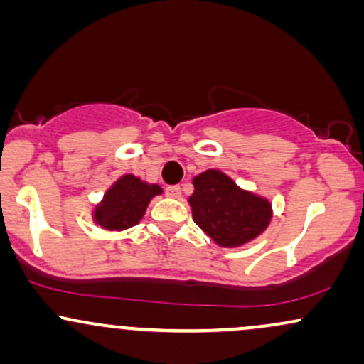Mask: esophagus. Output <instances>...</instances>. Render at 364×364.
Listing matches in <instances>:
<instances>
[{"label":"esophagus","instance_id":"esophagus-1","mask_svg":"<svg viewBox=\"0 0 364 364\" xmlns=\"http://www.w3.org/2000/svg\"><path fill=\"white\" fill-rule=\"evenodd\" d=\"M166 195H168L169 198H179V196H181V188H179V186H168V188H166Z\"/></svg>","mask_w":364,"mask_h":364}]
</instances>
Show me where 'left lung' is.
Returning <instances> with one entry per match:
<instances>
[{
    "label": "left lung",
    "mask_w": 364,
    "mask_h": 364,
    "mask_svg": "<svg viewBox=\"0 0 364 364\" xmlns=\"http://www.w3.org/2000/svg\"><path fill=\"white\" fill-rule=\"evenodd\" d=\"M195 191L188 198L195 224L223 248H237L269 228L272 203L243 190L219 169L193 178Z\"/></svg>",
    "instance_id": "left-lung-1"
}]
</instances>
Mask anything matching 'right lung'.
<instances>
[{
    "mask_svg": "<svg viewBox=\"0 0 364 364\" xmlns=\"http://www.w3.org/2000/svg\"><path fill=\"white\" fill-rule=\"evenodd\" d=\"M161 193L162 188L159 185L124 174L104 193V198L92 212V219L106 231H124L140 223L150 200Z\"/></svg>",
    "mask_w": 364,
    "mask_h": 364,
    "instance_id": "right-lung-1",
    "label": "right lung"
}]
</instances>
